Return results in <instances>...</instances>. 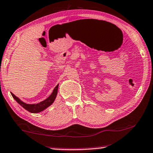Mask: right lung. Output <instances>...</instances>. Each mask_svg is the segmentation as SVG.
Listing matches in <instances>:
<instances>
[{"label":"right lung","instance_id":"1","mask_svg":"<svg viewBox=\"0 0 153 153\" xmlns=\"http://www.w3.org/2000/svg\"><path fill=\"white\" fill-rule=\"evenodd\" d=\"M58 87H59V85H57L55 87V88L54 89V90L52 91V94H51L48 99H46L45 100L41 101V102L36 103V104H27V103L22 101L19 98L16 97L14 94L11 93V94L13 96L14 99H15V100L17 101L20 105H22L24 109H26V111L30 112V113H38L42 111H44L45 109H46L47 108L52 104L53 102H54V100H55L56 94H57Z\"/></svg>","mask_w":153,"mask_h":153}]
</instances>
